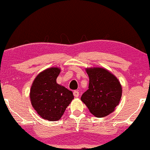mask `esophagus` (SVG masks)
<instances>
[{
	"label": "esophagus",
	"mask_w": 150,
	"mask_h": 150,
	"mask_svg": "<svg viewBox=\"0 0 150 150\" xmlns=\"http://www.w3.org/2000/svg\"><path fill=\"white\" fill-rule=\"evenodd\" d=\"M74 96H75V97H78L79 96V92L78 91H74Z\"/></svg>",
	"instance_id": "obj_1"
}]
</instances>
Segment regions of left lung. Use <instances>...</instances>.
I'll use <instances>...</instances> for the list:
<instances>
[{"mask_svg": "<svg viewBox=\"0 0 150 150\" xmlns=\"http://www.w3.org/2000/svg\"><path fill=\"white\" fill-rule=\"evenodd\" d=\"M89 78L88 89L81 100L96 117H106L113 112L120 103L122 89L118 79L104 68L86 69Z\"/></svg>", "mask_w": 150, "mask_h": 150, "instance_id": "1", "label": "left lung"}]
</instances>
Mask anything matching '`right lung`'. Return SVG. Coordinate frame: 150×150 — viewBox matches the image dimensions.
Here are the masks:
<instances>
[{
    "label": "right lung",
    "mask_w": 150,
    "mask_h": 150,
    "mask_svg": "<svg viewBox=\"0 0 150 150\" xmlns=\"http://www.w3.org/2000/svg\"><path fill=\"white\" fill-rule=\"evenodd\" d=\"M60 72L58 67L43 71L35 78L30 90L33 109L43 119L52 122L60 120L74 99L71 91L56 83Z\"/></svg>",
    "instance_id": "obj_1"
}]
</instances>
